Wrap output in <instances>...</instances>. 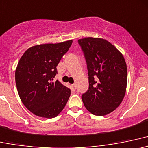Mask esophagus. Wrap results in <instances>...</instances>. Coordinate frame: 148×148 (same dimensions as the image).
<instances>
[{"instance_id":"obj_1","label":"esophagus","mask_w":148,"mask_h":148,"mask_svg":"<svg viewBox=\"0 0 148 148\" xmlns=\"http://www.w3.org/2000/svg\"><path fill=\"white\" fill-rule=\"evenodd\" d=\"M71 90L72 91H73V92H75V89H76V87H75V84H71Z\"/></svg>"}]
</instances>
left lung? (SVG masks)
Here are the masks:
<instances>
[{"instance_id":"1","label":"left lung","mask_w":148,"mask_h":148,"mask_svg":"<svg viewBox=\"0 0 148 148\" xmlns=\"http://www.w3.org/2000/svg\"><path fill=\"white\" fill-rule=\"evenodd\" d=\"M89 75V89L82 99L88 111L104 116L120 105L127 83V64L123 55L105 39L88 37L78 40Z\"/></svg>"}]
</instances>
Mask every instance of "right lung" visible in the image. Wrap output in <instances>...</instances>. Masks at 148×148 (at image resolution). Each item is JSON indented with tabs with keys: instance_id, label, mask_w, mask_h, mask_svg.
Wrapping results in <instances>:
<instances>
[{
	"instance_id": "right-lung-1",
	"label": "right lung",
	"mask_w": 148,
	"mask_h": 148,
	"mask_svg": "<svg viewBox=\"0 0 148 148\" xmlns=\"http://www.w3.org/2000/svg\"><path fill=\"white\" fill-rule=\"evenodd\" d=\"M72 42L71 40L33 46L19 61L15 71L18 94L26 108L38 117H55L67 103L71 89L52 80L56 66Z\"/></svg>"
}]
</instances>
